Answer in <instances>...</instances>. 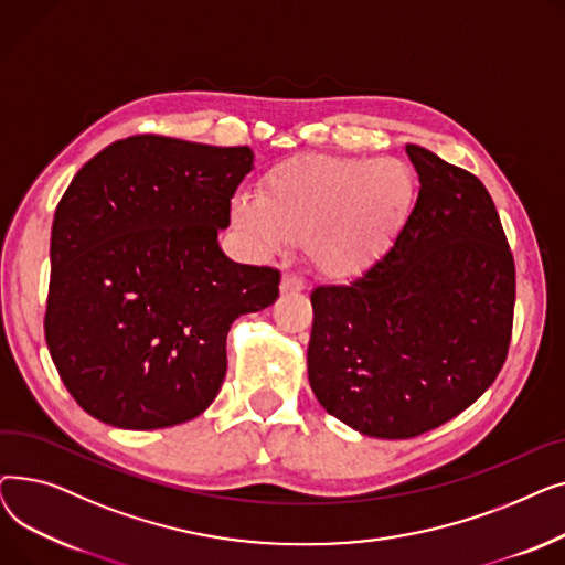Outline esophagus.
<instances>
[{
	"label": "esophagus",
	"instance_id": "1",
	"mask_svg": "<svg viewBox=\"0 0 565 565\" xmlns=\"http://www.w3.org/2000/svg\"><path fill=\"white\" fill-rule=\"evenodd\" d=\"M305 288V281L295 275H284L281 277V292H300Z\"/></svg>",
	"mask_w": 565,
	"mask_h": 565
}]
</instances>
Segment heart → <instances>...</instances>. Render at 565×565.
Instances as JSON below:
<instances>
[{"mask_svg": "<svg viewBox=\"0 0 565 565\" xmlns=\"http://www.w3.org/2000/svg\"><path fill=\"white\" fill-rule=\"evenodd\" d=\"M414 194L417 178L398 158L311 156L267 171L258 194H235L231 220L254 252L302 243L316 273L350 279L387 247Z\"/></svg>", "mask_w": 565, "mask_h": 565, "instance_id": "heart-1", "label": "heart"}]
</instances>
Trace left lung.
<instances>
[{"instance_id": "8db88e82", "label": "left lung", "mask_w": 565, "mask_h": 565, "mask_svg": "<svg viewBox=\"0 0 565 565\" xmlns=\"http://www.w3.org/2000/svg\"><path fill=\"white\" fill-rule=\"evenodd\" d=\"M405 151L419 196L394 245L348 286L311 292L307 371L332 417L382 439L451 422L507 362L515 263L477 175Z\"/></svg>"}]
</instances>
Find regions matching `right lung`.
<instances>
[{"instance_id":"add662e5","label":"right lung","mask_w":565,"mask_h":565,"mask_svg":"<svg viewBox=\"0 0 565 565\" xmlns=\"http://www.w3.org/2000/svg\"><path fill=\"white\" fill-rule=\"evenodd\" d=\"M252 167L249 146L137 135L75 173L52 222L45 341L98 422L199 417L224 382L231 322L279 298V270L233 263L217 243Z\"/></svg>"}]
</instances>
